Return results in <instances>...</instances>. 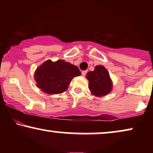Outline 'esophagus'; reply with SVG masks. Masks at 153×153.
I'll list each match as a JSON object with an SVG mask.
<instances>
[{
  "label": "esophagus",
  "mask_w": 153,
  "mask_h": 153,
  "mask_svg": "<svg viewBox=\"0 0 153 153\" xmlns=\"http://www.w3.org/2000/svg\"><path fill=\"white\" fill-rule=\"evenodd\" d=\"M87 72H88V71L87 70H84V71H82V72H81V74H82V76H85V75H86V74H87Z\"/></svg>",
  "instance_id": "obj_1"
}]
</instances>
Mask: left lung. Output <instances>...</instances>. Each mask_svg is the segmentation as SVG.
Wrapping results in <instances>:
<instances>
[{
  "mask_svg": "<svg viewBox=\"0 0 153 153\" xmlns=\"http://www.w3.org/2000/svg\"><path fill=\"white\" fill-rule=\"evenodd\" d=\"M89 81L88 88L92 95L102 97L107 95L112 90V81L106 69L102 65H97L94 71L87 73Z\"/></svg>",
  "mask_w": 153,
  "mask_h": 153,
  "instance_id": "left-lung-1",
  "label": "left lung"
}]
</instances>
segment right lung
I'll return each instance as SVG.
<instances>
[{
    "label": "right lung",
    "instance_id": "add662e5",
    "mask_svg": "<svg viewBox=\"0 0 153 153\" xmlns=\"http://www.w3.org/2000/svg\"><path fill=\"white\" fill-rule=\"evenodd\" d=\"M81 75L78 67L69 62L59 60L52 62L48 60L35 72L37 86L44 93L53 95L63 93L68 89L72 79Z\"/></svg>",
    "mask_w": 153,
    "mask_h": 153
}]
</instances>
